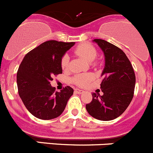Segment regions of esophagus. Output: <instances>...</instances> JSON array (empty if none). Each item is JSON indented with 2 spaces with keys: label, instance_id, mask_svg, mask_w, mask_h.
Segmentation results:
<instances>
[{
  "label": "esophagus",
  "instance_id": "obj_1",
  "mask_svg": "<svg viewBox=\"0 0 153 153\" xmlns=\"http://www.w3.org/2000/svg\"><path fill=\"white\" fill-rule=\"evenodd\" d=\"M75 91L76 92L77 94H82V93H84V92H85L83 90H80V89H78V88L75 89Z\"/></svg>",
  "mask_w": 153,
  "mask_h": 153
}]
</instances>
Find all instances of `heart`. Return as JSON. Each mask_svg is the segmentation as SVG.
<instances>
[{"label":"heart","instance_id":"obj_1","mask_svg":"<svg viewBox=\"0 0 153 153\" xmlns=\"http://www.w3.org/2000/svg\"><path fill=\"white\" fill-rule=\"evenodd\" d=\"M74 53L77 56L82 57V59L88 62L94 61L97 56V52L94 46L87 42L78 45L74 49ZM68 61H69V59H68V55H64L62 57L60 64L62 69H67L68 66ZM92 79H93V76L91 74H78L72 77L71 82L79 87H85L90 83Z\"/></svg>","mask_w":153,"mask_h":153}]
</instances>
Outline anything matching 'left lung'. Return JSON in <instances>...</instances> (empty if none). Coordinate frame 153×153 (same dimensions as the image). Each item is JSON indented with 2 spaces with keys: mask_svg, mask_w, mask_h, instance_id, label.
<instances>
[{
  "mask_svg": "<svg viewBox=\"0 0 153 153\" xmlns=\"http://www.w3.org/2000/svg\"><path fill=\"white\" fill-rule=\"evenodd\" d=\"M94 42L105 56L104 78L100 83L103 95L92 94V100L86 104V110L95 119L111 120L120 116L130 105L134 94L136 76L123 50L104 39H95Z\"/></svg>",
  "mask_w": 153,
  "mask_h": 153,
  "instance_id": "8db88e82",
  "label": "left lung"
}]
</instances>
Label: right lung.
Segmentation results:
<instances>
[{"instance_id": "right-lung-1", "label": "right lung", "mask_w": 153, "mask_h": 153, "mask_svg": "<svg viewBox=\"0 0 153 153\" xmlns=\"http://www.w3.org/2000/svg\"><path fill=\"white\" fill-rule=\"evenodd\" d=\"M75 42L49 40L30 51L16 73L18 93L27 109L36 117L51 120L64 111L74 90L70 86L56 91L50 82L62 73L61 59Z\"/></svg>"}]
</instances>
